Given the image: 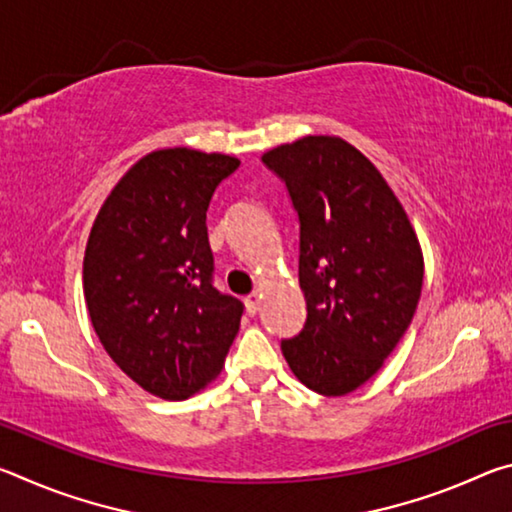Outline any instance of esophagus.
I'll return each instance as SVG.
<instances>
[{
    "instance_id": "34e87169",
    "label": "esophagus",
    "mask_w": 512,
    "mask_h": 512,
    "mask_svg": "<svg viewBox=\"0 0 512 512\" xmlns=\"http://www.w3.org/2000/svg\"><path fill=\"white\" fill-rule=\"evenodd\" d=\"M246 309H248L250 316L257 314V311H259V296H257V293H250V296L246 298Z\"/></svg>"
}]
</instances>
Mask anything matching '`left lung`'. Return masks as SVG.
Instances as JSON below:
<instances>
[{"instance_id":"1","label":"left lung","mask_w":512,"mask_h":512,"mask_svg":"<svg viewBox=\"0 0 512 512\" xmlns=\"http://www.w3.org/2000/svg\"><path fill=\"white\" fill-rule=\"evenodd\" d=\"M262 162L284 180L300 221L307 320L282 354L314 393L348 395L411 325L424 277L420 241L375 164L341 137L307 135Z\"/></svg>"}]
</instances>
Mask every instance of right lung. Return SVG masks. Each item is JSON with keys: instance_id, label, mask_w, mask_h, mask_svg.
I'll use <instances>...</instances> for the list:
<instances>
[{"instance_id": "obj_1", "label": "right lung", "mask_w": 512, "mask_h": 512, "mask_svg": "<svg viewBox=\"0 0 512 512\" xmlns=\"http://www.w3.org/2000/svg\"><path fill=\"white\" fill-rule=\"evenodd\" d=\"M239 160L187 146L137 160L94 219L83 293L110 359L162 400L219 375L244 305L212 287L207 207Z\"/></svg>"}]
</instances>
